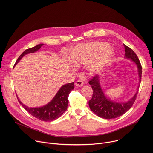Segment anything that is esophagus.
Listing matches in <instances>:
<instances>
[{
  "mask_svg": "<svg viewBox=\"0 0 153 153\" xmlns=\"http://www.w3.org/2000/svg\"><path fill=\"white\" fill-rule=\"evenodd\" d=\"M83 85V82L82 81V80H77L76 82L75 83V85L76 86H78V87H80V86H82Z\"/></svg>",
  "mask_w": 153,
  "mask_h": 153,
  "instance_id": "1",
  "label": "esophagus"
}]
</instances>
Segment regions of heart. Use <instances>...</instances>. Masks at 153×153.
Returning a JSON list of instances; mask_svg holds the SVG:
<instances>
[{"label":"heart","mask_w":153,"mask_h":153,"mask_svg":"<svg viewBox=\"0 0 153 153\" xmlns=\"http://www.w3.org/2000/svg\"><path fill=\"white\" fill-rule=\"evenodd\" d=\"M114 56L113 48L106 42L80 43L73 47L69 59L74 65H86V70L94 74L102 71L111 62Z\"/></svg>","instance_id":"b5f03b06"}]
</instances>
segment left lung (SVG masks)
<instances>
[{
	"label": "left lung",
	"mask_w": 153,
	"mask_h": 153,
	"mask_svg": "<svg viewBox=\"0 0 153 153\" xmlns=\"http://www.w3.org/2000/svg\"><path fill=\"white\" fill-rule=\"evenodd\" d=\"M125 47V58L131 60L134 62L137 67L139 75V86L134 96L128 101L125 102H118L109 99L104 93L100 83V77L98 75L95 76L90 81L89 84L91 85L93 90V97L89 101V106L91 110L97 116L105 119H111L117 118L131 108L134 104L139 88V85L142 77V66L138 57L132 49L123 44Z\"/></svg>",
	"instance_id": "obj_1"
}]
</instances>
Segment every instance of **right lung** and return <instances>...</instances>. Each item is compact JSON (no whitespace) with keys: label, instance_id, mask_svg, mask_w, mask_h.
I'll list each match as a JSON object with an SVG mask.
<instances>
[{"label":"right lung","instance_id":"obj_1","mask_svg":"<svg viewBox=\"0 0 153 153\" xmlns=\"http://www.w3.org/2000/svg\"><path fill=\"white\" fill-rule=\"evenodd\" d=\"M43 45V43H40L33 48L25 50L17 59L14 66L24 56L37 51ZM73 89L74 82L68 83L62 86L53 99L48 103L41 107L30 108L22 103L17 96V97L20 104L31 115L42 121L51 122L60 117L67 111L68 105V97Z\"/></svg>","mask_w":153,"mask_h":153}]
</instances>
